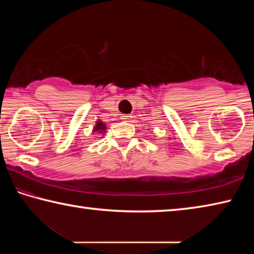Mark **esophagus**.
<instances>
[{"mask_svg": "<svg viewBox=\"0 0 254 254\" xmlns=\"http://www.w3.org/2000/svg\"><path fill=\"white\" fill-rule=\"evenodd\" d=\"M121 119L123 120V121H126V122H130L131 120H132V115H130V114H123L122 117H121Z\"/></svg>", "mask_w": 254, "mask_h": 254, "instance_id": "34e87169", "label": "esophagus"}]
</instances>
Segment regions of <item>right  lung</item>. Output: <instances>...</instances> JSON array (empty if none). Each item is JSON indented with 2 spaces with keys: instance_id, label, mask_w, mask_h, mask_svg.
I'll list each match as a JSON object with an SVG mask.
<instances>
[{
  "instance_id": "right-lung-1",
  "label": "right lung",
  "mask_w": 254,
  "mask_h": 254,
  "mask_svg": "<svg viewBox=\"0 0 254 254\" xmlns=\"http://www.w3.org/2000/svg\"><path fill=\"white\" fill-rule=\"evenodd\" d=\"M106 130V126L102 121H97L96 122V126L94 127V132H100L102 133L103 131Z\"/></svg>"
}]
</instances>
